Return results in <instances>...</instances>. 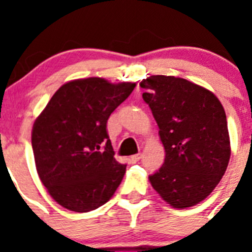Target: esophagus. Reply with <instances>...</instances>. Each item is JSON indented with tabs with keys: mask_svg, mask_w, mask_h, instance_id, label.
Wrapping results in <instances>:
<instances>
[{
	"mask_svg": "<svg viewBox=\"0 0 252 252\" xmlns=\"http://www.w3.org/2000/svg\"><path fill=\"white\" fill-rule=\"evenodd\" d=\"M141 157H142L141 153L135 154V155H132V157H131V161H132V162H137L140 159H141Z\"/></svg>",
	"mask_w": 252,
	"mask_h": 252,
	"instance_id": "esophagus-1",
	"label": "esophagus"
}]
</instances>
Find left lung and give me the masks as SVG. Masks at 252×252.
Instances as JSON below:
<instances>
[{
    "mask_svg": "<svg viewBox=\"0 0 252 252\" xmlns=\"http://www.w3.org/2000/svg\"><path fill=\"white\" fill-rule=\"evenodd\" d=\"M165 149L153 188L174 208L208 197L223 177L231 148L223 106L211 91L177 77L151 75L140 83Z\"/></svg>",
    "mask_w": 252,
    "mask_h": 252,
    "instance_id": "8db88e82",
    "label": "left lung"
}]
</instances>
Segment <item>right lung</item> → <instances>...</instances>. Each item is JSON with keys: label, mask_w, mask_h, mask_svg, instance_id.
<instances>
[{"label": "right lung", "mask_w": 252, "mask_h": 252, "mask_svg": "<svg viewBox=\"0 0 252 252\" xmlns=\"http://www.w3.org/2000/svg\"><path fill=\"white\" fill-rule=\"evenodd\" d=\"M135 83L75 79L51 97L32 127L31 144L41 183L57 203L90 212L115 194L126 164L115 159L107 120Z\"/></svg>", "instance_id": "1"}]
</instances>
